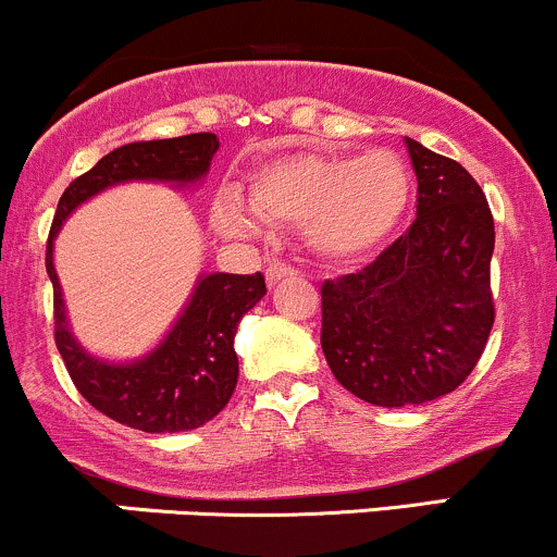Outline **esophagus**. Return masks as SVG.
<instances>
[{"label": "esophagus", "instance_id": "esophagus-1", "mask_svg": "<svg viewBox=\"0 0 557 557\" xmlns=\"http://www.w3.org/2000/svg\"><path fill=\"white\" fill-rule=\"evenodd\" d=\"M286 276H295V268L286 265V262H281V260H271V262H268V268H265L268 286H276L278 281L286 278Z\"/></svg>", "mask_w": 557, "mask_h": 557}]
</instances>
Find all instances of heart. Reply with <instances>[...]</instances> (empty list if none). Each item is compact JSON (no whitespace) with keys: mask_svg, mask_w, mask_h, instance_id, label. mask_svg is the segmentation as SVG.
<instances>
[{"mask_svg":"<svg viewBox=\"0 0 557 557\" xmlns=\"http://www.w3.org/2000/svg\"><path fill=\"white\" fill-rule=\"evenodd\" d=\"M414 196L411 166L387 148L348 153H292L255 172L249 201L262 220L302 228L310 247L334 260L372 252L398 223ZM212 218L231 236H249L260 223L242 196L214 201Z\"/></svg>","mask_w":557,"mask_h":557,"instance_id":"heart-1","label":"heart"}]
</instances>
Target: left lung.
Wrapping results in <instances>:
<instances>
[{
    "instance_id": "1",
    "label": "left lung",
    "mask_w": 557,
    "mask_h": 557,
    "mask_svg": "<svg viewBox=\"0 0 557 557\" xmlns=\"http://www.w3.org/2000/svg\"><path fill=\"white\" fill-rule=\"evenodd\" d=\"M417 218L361 271L321 284V348L367 404L414 406L468 380L494 326V218L459 161L406 137Z\"/></svg>"
}]
</instances>
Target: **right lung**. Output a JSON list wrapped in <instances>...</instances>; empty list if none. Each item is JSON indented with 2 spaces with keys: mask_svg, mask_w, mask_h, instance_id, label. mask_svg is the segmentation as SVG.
<instances>
[{
  "mask_svg": "<svg viewBox=\"0 0 557 557\" xmlns=\"http://www.w3.org/2000/svg\"><path fill=\"white\" fill-rule=\"evenodd\" d=\"M218 148L220 140L212 133L129 143L116 148L92 170L71 181L52 218L47 238V273L52 281L55 345L71 382L100 414L143 433H181L201 428L225 409L238 380L233 334L242 315L265 297V276H205L170 337L151 356L129 367H111L89 358L65 326L61 284L52 268V238L61 231L71 209L98 190L124 181H199L207 175Z\"/></svg>",
  "mask_w": 557,
  "mask_h": 557,
  "instance_id": "add662e5",
  "label": "right lung"
}]
</instances>
